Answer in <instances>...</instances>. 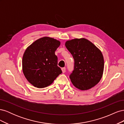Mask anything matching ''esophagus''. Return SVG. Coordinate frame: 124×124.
<instances>
[{"label": "esophagus", "instance_id": "34e87169", "mask_svg": "<svg viewBox=\"0 0 124 124\" xmlns=\"http://www.w3.org/2000/svg\"><path fill=\"white\" fill-rule=\"evenodd\" d=\"M62 73H65L66 72V68L65 67H63V68H62Z\"/></svg>", "mask_w": 124, "mask_h": 124}]
</instances>
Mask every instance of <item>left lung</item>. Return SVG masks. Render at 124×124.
<instances>
[{"label": "left lung", "mask_w": 124, "mask_h": 124, "mask_svg": "<svg viewBox=\"0 0 124 124\" xmlns=\"http://www.w3.org/2000/svg\"><path fill=\"white\" fill-rule=\"evenodd\" d=\"M65 46L74 60V70L69 77L73 85L82 91L94 87L103 73L104 59L101 51L85 38L68 40Z\"/></svg>", "instance_id": "1"}]
</instances>
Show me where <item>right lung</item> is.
<instances>
[{"mask_svg": "<svg viewBox=\"0 0 124 124\" xmlns=\"http://www.w3.org/2000/svg\"><path fill=\"white\" fill-rule=\"evenodd\" d=\"M60 44L59 40L44 37L26 49L22 59V70L26 79L33 86L46 87L62 73L55 54Z\"/></svg>", "mask_w": 124, "mask_h": 124, "instance_id": "1", "label": "right lung"}]
</instances>
